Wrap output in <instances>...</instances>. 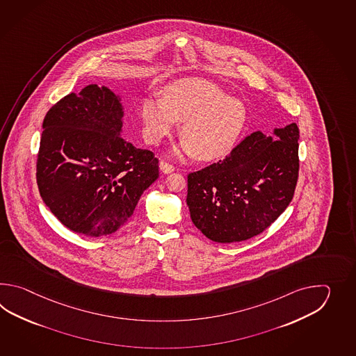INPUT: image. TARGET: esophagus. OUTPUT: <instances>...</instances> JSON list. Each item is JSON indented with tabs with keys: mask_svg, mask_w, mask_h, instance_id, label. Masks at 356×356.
<instances>
[{
	"mask_svg": "<svg viewBox=\"0 0 356 356\" xmlns=\"http://www.w3.org/2000/svg\"><path fill=\"white\" fill-rule=\"evenodd\" d=\"M160 170L163 172V173H165V175H168V173H172V172H175V168L172 165V164H169V163H167V161H164V160H161L160 161L159 164Z\"/></svg>",
	"mask_w": 356,
	"mask_h": 356,
	"instance_id": "34e87169",
	"label": "esophagus"
}]
</instances>
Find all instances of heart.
Wrapping results in <instances>:
<instances>
[{
	"label": "heart",
	"instance_id": "1",
	"mask_svg": "<svg viewBox=\"0 0 356 356\" xmlns=\"http://www.w3.org/2000/svg\"><path fill=\"white\" fill-rule=\"evenodd\" d=\"M145 140L158 145L172 135L177 122L181 144L177 154L212 161L227 156L245 129L247 108L216 83L184 79L169 85L164 97L149 95L141 104Z\"/></svg>",
	"mask_w": 356,
	"mask_h": 356
}]
</instances>
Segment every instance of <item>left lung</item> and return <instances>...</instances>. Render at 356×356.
<instances>
[{
    "mask_svg": "<svg viewBox=\"0 0 356 356\" xmlns=\"http://www.w3.org/2000/svg\"><path fill=\"white\" fill-rule=\"evenodd\" d=\"M299 129L253 132L227 159L187 177V204L195 227L218 243L261 234L291 202L299 175Z\"/></svg>",
    "mask_w": 356,
    "mask_h": 356,
    "instance_id": "1",
    "label": "left lung"
}]
</instances>
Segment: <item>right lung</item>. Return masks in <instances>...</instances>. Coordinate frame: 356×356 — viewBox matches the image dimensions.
I'll use <instances>...</instances> for the list:
<instances>
[{
	"instance_id": "obj_1",
	"label": "right lung",
	"mask_w": 356,
	"mask_h": 356,
	"mask_svg": "<svg viewBox=\"0 0 356 356\" xmlns=\"http://www.w3.org/2000/svg\"><path fill=\"white\" fill-rule=\"evenodd\" d=\"M123 108L106 86L91 83L57 102L43 121L37 159L39 193L70 230L115 233L159 177V160L122 135Z\"/></svg>"
}]
</instances>
